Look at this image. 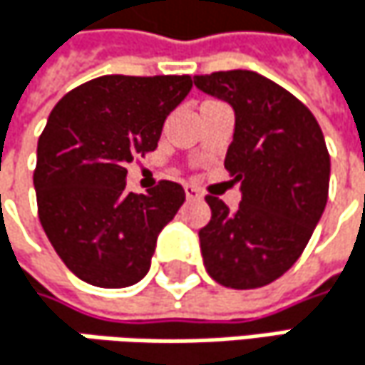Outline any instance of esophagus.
<instances>
[{"label":"esophagus","mask_w":365,"mask_h":365,"mask_svg":"<svg viewBox=\"0 0 365 365\" xmlns=\"http://www.w3.org/2000/svg\"><path fill=\"white\" fill-rule=\"evenodd\" d=\"M183 190H185V198H187V200H200V198H202V194H200L194 185H185Z\"/></svg>","instance_id":"34e87169"}]
</instances>
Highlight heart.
Here are the masks:
<instances>
[{"mask_svg": "<svg viewBox=\"0 0 365 365\" xmlns=\"http://www.w3.org/2000/svg\"><path fill=\"white\" fill-rule=\"evenodd\" d=\"M207 103H209V101H207Z\"/></svg>", "mask_w": 365, "mask_h": 365, "instance_id": "heart-1", "label": "heart"}]
</instances>
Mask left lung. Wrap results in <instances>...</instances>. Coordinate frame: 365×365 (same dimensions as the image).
Returning a JSON list of instances; mask_svg holds the SVG:
<instances>
[{
    "label": "left lung",
    "mask_w": 365,
    "mask_h": 365,
    "mask_svg": "<svg viewBox=\"0 0 365 365\" xmlns=\"http://www.w3.org/2000/svg\"><path fill=\"white\" fill-rule=\"evenodd\" d=\"M194 84L235 110L224 167L243 194L235 211L217 196L205 198L211 207L198 230L205 268L224 287L268 285L294 266L326 209L324 133L302 101L255 71L194 76Z\"/></svg>",
    "instance_id": "obj_1"
}]
</instances>
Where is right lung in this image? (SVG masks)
I'll return each mask as SVG.
<instances>
[{
	"label": "right lung",
	"instance_id": "right-lung-1",
	"mask_svg": "<svg viewBox=\"0 0 365 365\" xmlns=\"http://www.w3.org/2000/svg\"><path fill=\"white\" fill-rule=\"evenodd\" d=\"M190 76H103L69 91L37 141V215L54 252L82 281H141L160 230L185 200L180 183L126 192V163L154 152Z\"/></svg>",
	"mask_w": 365,
	"mask_h": 365
}]
</instances>
